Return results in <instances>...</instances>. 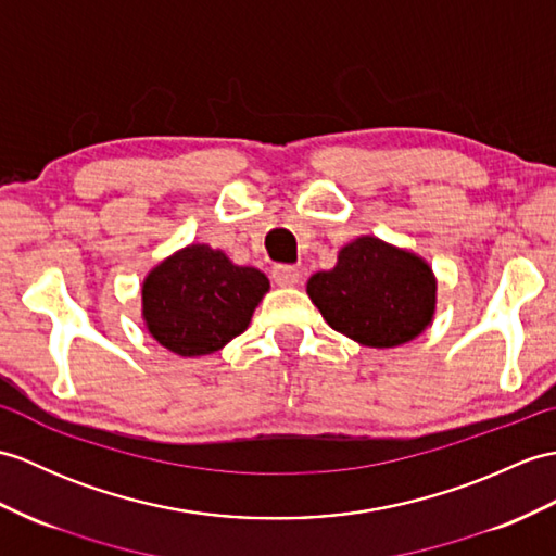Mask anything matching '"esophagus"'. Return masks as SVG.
I'll use <instances>...</instances> for the list:
<instances>
[{"mask_svg": "<svg viewBox=\"0 0 556 556\" xmlns=\"http://www.w3.org/2000/svg\"><path fill=\"white\" fill-rule=\"evenodd\" d=\"M273 281L277 287H295L301 281V273L291 265H277L273 269Z\"/></svg>", "mask_w": 556, "mask_h": 556, "instance_id": "esophagus-1", "label": "esophagus"}]
</instances>
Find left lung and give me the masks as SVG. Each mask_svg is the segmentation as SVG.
<instances>
[{"label": "left lung", "instance_id": "1", "mask_svg": "<svg viewBox=\"0 0 556 556\" xmlns=\"http://www.w3.org/2000/svg\"><path fill=\"white\" fill-rule=\"evenodd\" d=\"M309 301L343 337L369 348H397L429 329L438 281L421 255L363 235L339 251L337 265L307 279Z\"/></svg>", "mask_w": 556, "mask_h": 556}]
</instances>
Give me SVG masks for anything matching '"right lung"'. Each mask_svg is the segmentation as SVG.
<instances>
[{"instance_id":"1","label":"right lung","mask_w":556,"mask_h":556,"mask_svg":"<svg viewBox=\"0 0 556 556\" xmlns=\"http://www.w3.org/2000/svg\"><path fill=\"white\" fill-rule=\"evenodd\" d=\"M269 279L225 251L189 243L141 281V319L153 341L182 357L211 355L251 325Z\"/></svg>"}]
</instances>
